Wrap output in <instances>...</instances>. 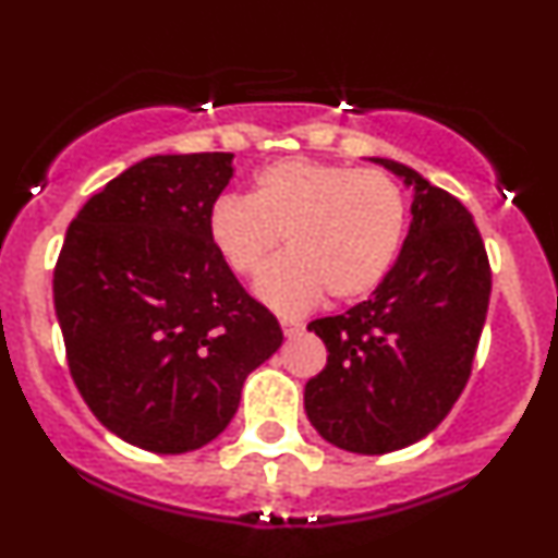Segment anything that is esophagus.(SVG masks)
Masks as SVG:
<instances>
[{
	"mask_svg": "<svg viewBox=\"0 0 558 558\" xmlns=\"http://www.w3.org/2000/svg\"><path fill=\"white\" fill-rule=\"evenodd\" d=\"M280 326H283V333H286V337H289V339L296 337V333L304 328L302 320H294V318H283V320H280Z\"/></svg>",
	"mask_w": 558,
	"mask_h": 558,
	"instance_id": "esophagus-1",
	"label": "esophagus"
}]
</instances>
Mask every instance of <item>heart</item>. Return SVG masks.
I'll return each mask as SVG.
<instances>
[{"label": "heart", "mask_w": 558, "mask_h": 558, "mask_svg": "<svg viewBox=\"0 0 558 558\" xmlns=\"http://www.w3.org/2000/svg\"><path fill=\"white\" fill-rule=\"evenodd\" d=\"M407 232V195L383 168L286 157L259 171L251 197L221 195L208 234L221 262L254 278L286 238L289 254L256 283L267 307L296 315L324 291L348 302L377 289Z\"/></svg>", "instance_id": "heart-1"}]
</instances>
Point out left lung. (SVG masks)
<instances>
[{"mask_svg":"<svg viewBox=\"0 0 558 558\" xmlns=\"http://www.w3.org/2000/svg\"><path fill=\"white\" fill-rule=\"evenodd\" d=\"M374 162L414 190L401 254L372 299L307 326L328 357L304 385V412L355 454L403 449L441 425L471 379L492 294L471 210L401 162Z\"/></svg>","mask_w":558,"mask_h":558,"instance_id":"8db88e82","label":"left lung"}]
</instances>
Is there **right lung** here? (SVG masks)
Here are the masks:
<instances>
[{
    "label": "right lung",
    "mask_w": 558,
    "mask_h": 558,
    "mask_svg": "<svg viewBox=\"0 0 558 558\" xmlns=\"http://www.w3.org/2000/svg\"><path fill=\"white\" fill-rule=\"evenodd\" d=\"M230 151L155 155L69 225L52 299L80 396L122 441L181 454L214 441L245 377L283 344L278 318L216 254L208 210Z\"/></svg>",
    "instance_id": "1"
}]
</instances>
